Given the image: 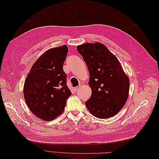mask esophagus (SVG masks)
I'll return each mask as SVG.
<instances>
[{
    "label": "esophagus",
    "instance_id": "esophagus-1",
    "mask_svg": "<svg viewBox=\"0 0 159 159\" xmlns=\"http://www.w3.org/2000/svg\"><path fill=\"white\" fill-rule=\"evenodd\" d=\"M78 89H79V87H76V88H74V90L76 91H78Z\"/></svg>",
    "mask_w": 159,
    "mask_h": 159
}]
</instances>
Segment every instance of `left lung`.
Masks as SVG:
<instances>
[{"instance_id":"obj_1","label":"left lung","mask_w":159,"mask_h":159,"mask_svg":"<svg viewBox=\"0 0 159 159\" xmlns=\"http://www.w3.org/2000/svg\"><path fill=\"white\" fill-rule=\"evenodd\" d=\"M89 73L92 90L85 102L89 111L99 119L116 115L125 105L129 91V80L121 64L107 48L99 42L77 46Z\"/></svg>"}]
</instances>
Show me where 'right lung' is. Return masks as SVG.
<instances>
[{"label":"right lung","mask_w":159,"mask_h":159,"mask_svg":"<svg viewBox=\"0 0 159 159\" xmlns=\"http://www.w3.org/2000/svg\"><path fill=\"white\" fill-rule=\"evenodd\" d=\"M68 52L66 45L47 50L34 64L25 80L26 103L32 113L44 121H52L63 113L71 95L63 70Z\"/></svg>","instance_id":"1"}]
</instances>
